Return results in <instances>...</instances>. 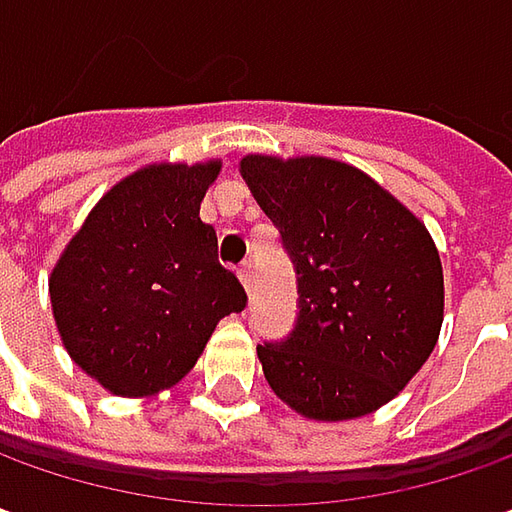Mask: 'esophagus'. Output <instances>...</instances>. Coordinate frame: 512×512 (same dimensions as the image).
I'll list each match as a JSON object with an SVG mask.
<instances>
[{
	"mask_svg": "<svg viewBox=\"0 0 512 512\" xmlns=\"http://www.w3.org/2000/svg\"><path fill=\"white\" fill-rule=\"evenodd\" d=\"M238 277H240V283H243V289L252 291V283H255V269H252V263H249V260H246V263H240Z\"/></svg>",
	"mask_w": 512,
	"mask_h": 512,
	"instance_id": "obj_1",
	"label": "esophagus"
}]
</instances>
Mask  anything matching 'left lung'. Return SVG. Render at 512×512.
Returning <instances> with one entry per match:
<instances>
[{"instance_id": "left-lung-1", "label": "left lung", "mask_w": 512, "mask_h": 512, "mask_svg": "<svg viewBox=\"0 0 512 512\" xmlns=\"http://www.w3.org/2000/svg\"><path fill=\"white\" fill-rule=\"evenodd\" d=\"M240 172L294 260L300 314L257 345L266 382L306 419L374 414L431 357L445 277L431 232L362 169L323 158L246 155Z\"/></svg>"}]
</instances>
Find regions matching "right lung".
Instances as JSON below:
<instances>
[{
	"label": "right lung",
	"instance_id": "add662e5",
	"mask_svg": "<svg viewBox=\"0 0 512 512\" xmlns=\"http://www.w3.org/2000/svg\"><path fill=\"white\" fill-rule=\"evenodd\" d=\"M221 161L135 169L90 209L50 272L70 360L115 397H152L192 371L215 326L246 309L201 201Z\"/></svg>",
	"mask_w": 512,
	"mask_h": 512
}]
</instances>
